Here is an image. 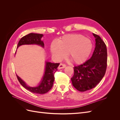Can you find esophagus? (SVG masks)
Segmentation results:
<instances>
[{
    "mask_svg": "<svg viewBox=\"0 0 120 120\" xmlns=\"http://www.w3.org/2000/svg\"><path fill=\"white\" fill-rule=\"evenodd\" d=\"M66 67V64H62V63H61V64H60L59 65V69L64 68Z\"/></svg>",
    "mask_w": 120,
    "mask_h": 120,
    "instance_id": "obj_1",
    "label": "esophagus"
}]
</instances>
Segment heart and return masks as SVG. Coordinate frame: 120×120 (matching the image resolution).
Here are the masks:
<instances>
[{
    "mask_svg": "<svg viewBox=\"0 0 120 120\" xmlns=\"http://www.w3.org/2000/svg\"><path fill=\"white\" fill-rule=\"evenodd\" d=\"M93 49V44L90 39L76 34L65 35L57 42H52L50 46V52L56 59H63L68 53L71 60L77 64L85 63Z\"/></svg>",
    "mask_w": 120,
    "mask_h": 120,
    "instance_id": "heart-1",
    "label": "heart"
}]
</instances>
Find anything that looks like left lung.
Returning a JSON list of instances; mask_svg holds the SVG:
<instances>
[{
    "instance_id": "left-lung-1",
    "label": "left lung",
    "mask_w": 120,
    "mask_h": 120,
    "mask_svg": "<svg viewBox=\"0 0 120 120\" xmlns=\"http://www.w3.org/2000/svg\"><path fill=\"white\" fill-rule=\"evenodd\" d=\"M93 34L95 38L96 47L92 56L83 64L74 67V75L71 78L72 85L79 92H85L95 88L106 73V45L100 36Z\"/></svg>"
}]
</instances>
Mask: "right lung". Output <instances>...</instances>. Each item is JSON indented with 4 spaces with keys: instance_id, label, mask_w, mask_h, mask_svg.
<instances>
[{
    "instance_id": "right-lung-1",
    "label": "right lung",
    "mask_w": 120,
    "mask_h": 120,
    "mask_svg": "<svg viewBox=\"0 0 120 120\" xmlns=\"http://www.w3.org/2000/svg\"><path fill=\"white\" fill-rule=\"evenodd\" d=\"M43 36L42 34L34 33H30L25 35L20 39L17 45V49L20 45H37L44 48V43L41 39ZM59 64V63L54 64L46 61L44 75L41 82L37 86H28L17 75H16L17 78L20 84L29 91L35 94H44L48 92L52 87L54 80V74L57 70V68Z\"/></svg>"
}]
</instances>
